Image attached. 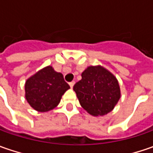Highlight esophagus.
Here are the masks:
<instances>
[{
  "instance_id": "obj_1",
  "label": "esophagus",
  "mask_w": 153,
  "mask_h": 153,
  "mask_svg": "<svg viewBox=\"0 0 153 153\" xmlns=\"http://www.w3.org/2000/svg\"><path fill=\"white\" fill-rule=\"evenodd\" d=\"M74 84H75V82H71L69 83V85L71 86V88H73Z\"/></svg>"
}]
</instances>
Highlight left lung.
Returning a JSON list of instances; mask_svg holds the SVG:
<instances>
[{
	"instance_id": "1",
	"label": "left lung",
	"mask_w": 153,
	"mask_h": 153,
	"mask_svg": "<svg viewBox=\"0 0 153 153\" xmlns=\"http://www.w3.org/2000/svg\"><path fill=\"white\" fill-rule=\"evenodd\" d=\"M73 90L82 107L94 117L111 111L121 97L117 79L101 65L87 68Z\"/></svg>"
}]
</instances>
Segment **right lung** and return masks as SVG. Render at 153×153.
Wrapping results in <instances>:
<instances>
[{"mask_svg":"<svg viewBox=\"0 0 153 153\" xmlns=\"http://www.w3.org/2000/svg\"><path fill=\"white\" fill-rule=\"evenodd\" d=\"M69 88L63 75L48 65L27 79L25 85V99L33 109L46 112L55 108Z\"/></svg>","mask_w":153,"mask_h":153,"instance_id":"obj_1","label":"right lung"}]
</instances>
